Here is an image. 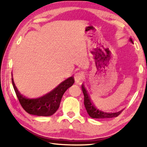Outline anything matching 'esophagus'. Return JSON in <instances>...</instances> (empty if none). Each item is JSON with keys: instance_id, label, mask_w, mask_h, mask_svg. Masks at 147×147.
<instances>
[{"instance_id": "1", "label": "esophagus", "mask_w": 147, "mask_h": 147, "mask_svg": "<svg viewBox=\"0 0 147 147\" xmlns=\"http://www.w3.org/2000/svg\"><path fill=\"white\" fill-rule=\"evenodd\" d=\"M84 75L82 73H81V72H78V73H76L74 74V80H75L76 83H79L80 82H82V81L83 80L84 78Z\"/></svg>"}]
</instances>
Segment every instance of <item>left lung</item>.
I'll return each mask as SVG.
<instances>
[{"mask_svg":"<svg viewBox=\"0 0 147 147\" xmlns=\"http://www.w3.org/2000/svg\"><path fill=\"white\" fill-rule=\"evenodd\" d=\"M130 41L133 42V40L131 38H130ZM82 91L84 94V104H85V107L86 108V110L88 112V115L90 117L92 118L95 119H105V118H112L117 117L119 115L122 111H119L117 112H114V113H108V112H104L101 111H100L99 109H97L95 105H93L92 104V102L91 101V98H90V96L87 93L86 90L84 86V85H82Z\"/></svg>","mask_w":147,"mask_h":147,"instance_id":"8db88e82","label":"left lung"}]
</instances>
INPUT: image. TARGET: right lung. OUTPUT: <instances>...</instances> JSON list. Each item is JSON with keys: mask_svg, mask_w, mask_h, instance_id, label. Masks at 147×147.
Listing matches in <instances>:
<instances>
[{"mask_svg": "<svg viewBox=\"0 0 147 147\" xmlns=\"http://www.w3.org/2000/svg\"><path fill=\"white\" fill-rule=\"evenodd\" d=\"M74 77L71 76L41 97L28 98L19 92L16 86L13 78L12 83L20 104L28 113L38 116H51L57 111L64 92L73 85Z\"/></svg>", "mask_w": 147, "mask_h": 147, "instance_id": "add662e5", "label": "right lung"}]
</instances>
